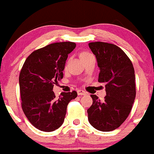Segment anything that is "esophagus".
Listing matches in <instances>:
<instances>
[{
  "label": "esophagus",
  "instance_id": "1",
  "mask_svg": "<svg viewBox=\"0 0 154 154\" xmlns=\"http://www.w3.org/2000/svg\"><path fill=\"white\" fill-rule=\"evenodd\" d=\"M77 93H78V95H79V96L86 95V94H87V93L85 92V91H82V90H78V91H77Z\"/></svg>",
  "mask_w": 154,
  "mask_h": 154
}]
</instances>
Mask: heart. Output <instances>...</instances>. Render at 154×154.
Returning a JSON list of instances; mask_svg holds the SVG:
<instances>
[{"label": "heart", "mask_w": 154, "mask_h": 154, "mask_svg": "<svg viewBox=\"0 0 154 154\" xmlns=\"http://www.w3.org/2000/svg\"><path fill=\"white\" fill-rule=\"evenodd\" d=\"M88 54V53H87V52H84V53H82V54Z\"/></svg>", "instance_id": "1"}]
</instances>
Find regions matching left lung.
Instances as JSON below:
<instances>
[{"mask_svg": "<svg viewBox=\"0 0 154 154\" xmlns=\"http://www.w3.org/2000/svg\"><path fill=\"white\" fill-rule=\"evenodd\" d=\"M88 45L100 69L98 82L106 84V91L103 101L91 95L93 104L88 109V121L95 129L110 132L126 121L132 108L136 94L133 65L116 45L94 42Z\"/></svg>", "mask_w": 154, "mask_h": 154, "instance_id": "8db88e82", "label": "left lung"}]
</instances>
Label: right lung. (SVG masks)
I'll use <instances>...</instances> for the list:
<instances>
[{
	"label": "right lung",
	"instance_id": "right-lung-1",
	"mask_svg": "<svg viewBox=\"0 0 154 154\" xmlns=\"http://www.w3.org/2000/svg\"><path fill=\"white\" fill-rule=\"evenodd\" d=\"M72 42H54L33 51L26 59L19 75L22 108L30 124L43 132H52L63 124L69 101L77 92L61 93L56 98L54 85L63 78Z\"/></svg>",
	"mask_w": 154,
	"mask_h": 154
}]
</instances>
